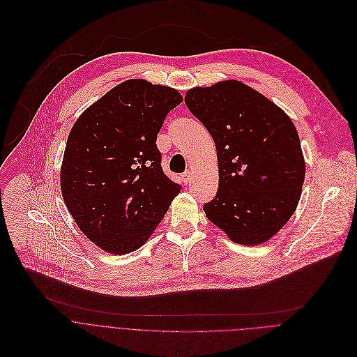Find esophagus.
<instances>
[{
    "label": "esophagus",
    "instance_id": "1",
    "mask_svg": "<svg viewBox=\"0 0 357 357\" xmlns=\"http://www.w3.org/2000/svg\"><path fill=\"white\" fill-rule=\"evenodd\" d=\"M191 177H192V173H191V172H185V173L181 174V180H183L184 184H188L190 180H191Z\"/></svg>",
    "mask_w": 357,
    "mask_h": 357
}]
</instances>
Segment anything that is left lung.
I'll return each mask as SVG.
<instances>
[{
	"instance_id": "left-lung-1",
	"label": "left lung",
	"mask_w": 357,
	"mask_h": 357,
	"mask_svg": "<svg viewBox=\"0 0 357 357\" xmlns=\"http://www.w3.org/2000/svg\"><path fill=\"white\" fill-rule=\"evenodd\" d=\"M185 105L215 142L220 184L206 218L232 242L260 245L293 217L305 162L298 132L274 102L238 82L185 93Z\"/></svg>"
}]
</instances>
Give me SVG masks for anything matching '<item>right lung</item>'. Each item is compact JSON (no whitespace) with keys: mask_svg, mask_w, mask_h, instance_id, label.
<instances>
[{"mask_svg":"<svg viewBox=\"0 0 357 357\" xmlns=\"http://www.w3.org/2000/svg\"><path fill=\"white\" fill-rule=\"evenodd\" d=\"M181 101L174 89L130 79L71 128L60 169L61 195L80 231L105 252L139 249L178 195L181 185L163 173L156 139Z\"/></svg>","mask_w":357,"mask_h":357,"instance_id":"add662e5","label":"right lung"}]
</instances>
